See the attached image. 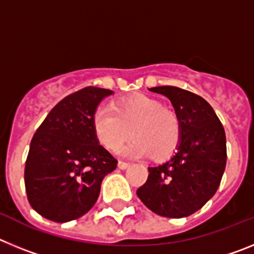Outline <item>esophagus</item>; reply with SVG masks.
I'll use <instances>...</instances> for the list:
<instances>
[{
    "instance_id": "esophagus-1",
    "label": "esophagus",
    "mask_w": 254,
    "mask_h": 254,
    "mask_svg": "<svg viewBox=\"0 0 254 254\" xmlns=\"http://www.w3.org/2000/svg\"><path fill=\"white\" fill-rule=\"evenodd\" d=\"M128 167H129V163H126V161H122V160L118 163V168H120V169H127Z\"/></svg>"
}]
</instances>
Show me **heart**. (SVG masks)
<instances>
[{
    "label": "heart",
    "mask_w": 254,
    "mask_h": 254,
    "mask_svg": "<svg viewBox=\"0 0 254 254\" xmlns=\"http://www.w3.org/2000/svg\"><path fill=\"white\" fill-rule=\"evenodd\" d=\"M93 131L107 150H118L131 134L133 140L123 150L127 156L146 158L154 154L156 159H165L178 147L182 125L178 114L158 99L134 94L117 100L112 108H98Z\"/></svg>",
    "instance_id": "obj_1"
}]
</instances>
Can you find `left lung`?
<instances>
[{"mask_svg":"<svg viewBox=\"0 0 254 254\" xmlns=\"http://www.w3.org/2000/svg\"><path fill=\"white\" fill-rule=\"evenodd\" d=\"M149 90L169 98L181 120L182 136L170 160L149 168L137 196L160 216H190L219 188L226 165L225 131L212 107L197 94L177 86Z\"/></svg>","mask_w":254,"mask_h":254,"instance_id":"8db88e82","label":"left lung"}]
</instances>
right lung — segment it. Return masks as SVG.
Listing matches in <instances>:
<instances>
[{"mask_svg": "<svg viewBox=\"0 0 254 254\" xmlns=\"http://www.w3.org/2000/svg\"><path fill=\"white\" fill-rule=\"evenodd\" d=\"M102 87L86 86L55 105L30 142L25 190L30 206L46 219L67 223L95 205L100 186L117 168L93 131V116L105 96Z\"/></svg>", "mask_w": 254, "mask_h": 254, "instance_id": "1", "label": "right lung"}]
</instances>
